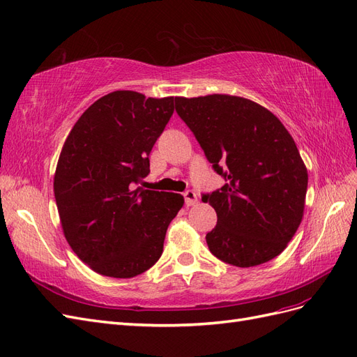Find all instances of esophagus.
I'll return each instance as SVG.
<instances>
[{"instance_id":"1","label":"esophagus","mask_w":357,"mask_h":357,"mask_svg":"<svg viewBox=\"0 0 357 357\" xmlns=\"http://www.w3.org/2000/svg\"><path fill=\"white\" fill-rule=\"evenodd\" d=\"M184 197H185V205L187 206H192V205H196V203H197V196L192 190H187L184 192Z\"/></svg>"}]
</instances>
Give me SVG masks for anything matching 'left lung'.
I'll return each instance as SVG.
<instances>
[{"mask_svg": "<svg viewBox=\"0 0 357 357\" xmlns=\"http://www.w3.org/2000/svg\"><path fill=\"white\" fill-rule=\"evenodd\" d=\"M175 106L226 181L202 195L217 212V226L206 235L211 252L238 268L277 257L299 227L308 187L307 167L286 127L242 97H176Z\"/></svg>", "mask_w": 357, "mask_h": 357, "instance_id": "obj_1", "label": "left lung"}]
</instances>
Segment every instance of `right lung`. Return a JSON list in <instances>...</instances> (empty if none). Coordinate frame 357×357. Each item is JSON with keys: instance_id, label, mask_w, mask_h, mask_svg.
<instances>
[{"instance_id": "add662e5", "label": "right lung", "mask_w": 357, "mask_h": 357, "mask_svg": "<svg viewBox=\"0 0 357 357\" xmlns=\"http://www.w3.org/2000/svg\"><path fill=\"white\" fill-rule=\"evenodd\" d=\"M175 98L115 91L77 119L61 151L54 192L67 242L97 273L133 278L161 257L176 192L137 188Z\"/></svg>"}]
</instances>
